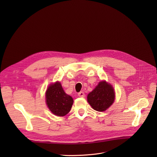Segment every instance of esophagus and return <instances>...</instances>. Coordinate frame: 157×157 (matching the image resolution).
<instances>
[{
  "label": "esophagus",
  "mask_w": 157,
  "mask_h": 157,
  "mask_svg": "<svg viewBox=\"0 0 157 157\" xmlns=\"http://www.w3.org/2000/svg\"><path fill=\"white\" fill-rule=\"evenodd\" d=\"M84 96H85V94H84V92H82V91H81V92H79V93H78V96H79V97H81V98H84Z\"/></svg>",
  "instance_id": "1"
}]
</instances>
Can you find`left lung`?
Wrapping results in <instances>:
<instances>
[{
  "instance_id": "1",
  "label": "left lung",
  "mask_w": 157,
  "mask_h": 157,
  "mask_svg": "<svg viewBox=\"0 0 157 157\" xmlns=\"http://www.w3.org/2000/svg\"><path fill=\"white\" fill-rule=\"evenodd\" d=\"M115 92L113 87L105 81H100L87 97L89 104L96 110L103 112L113 104Z\"/></svg>"
}]
</instances>
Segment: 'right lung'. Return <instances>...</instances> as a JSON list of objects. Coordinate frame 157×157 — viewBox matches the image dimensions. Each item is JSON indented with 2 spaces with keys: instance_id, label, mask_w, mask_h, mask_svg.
Segmentation results:
<instances>
[{
  "instance_id": "right-lung-1",
  "label": "right lung",
  "mask_w": 157,
  "mask_h": 157,
  "mask_svg": "<svg viewBox=\"0 0 157 157\" xmlns=\"http://www.w3.org/2000/svg\"><path fill=\"white\" fill-rule=\"evenodd\" d=\"M46 103L55 116H64L70 111L73 104L71 96L66 94L59 82L51 84L46 91Z\"/></svg>"
}]
</instances>
